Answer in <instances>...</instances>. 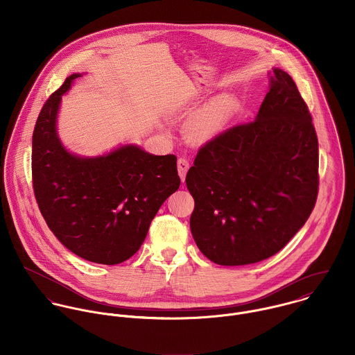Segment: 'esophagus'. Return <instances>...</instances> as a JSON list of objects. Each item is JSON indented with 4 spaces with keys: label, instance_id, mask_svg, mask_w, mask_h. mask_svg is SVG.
Listing matches in <instances>:
<instances>
[{
    "label": "esophagus",
    "instance_id": "obj_1",
    "mask_svg": "<svg viewBox=\"0 0 355 355\" xmlns=\"http://www.w3.org/2000/svg\"><path fill=\"white\" fill-rule=\"evenodd\" d=\"M189 168H190L189 161H187L186 158L180 157V158L178 159V171H179V176H180L182 182H184V180H186V175H187Z\"/></svg>",
    "mask_w": 355,
    "mask_h": 355
}]
</instances>
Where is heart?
Instances as JSON below:
<instances>
[{
	"instance_id": "obj_1",
	"label": "heart",
	"mask_w": 355,
	"mask_h": 355,
	"mask_svg": "<svg viewBox=\"0 0 355 355\" xmlns=\"http://www.w3.org/2000/svg\"><path fill=\"white\" fill-rule=\"evenodd\" d=\"M234 107L235 103L230 98H220L207 105L190 125L191 138L197 142L210 139L232 114Z\"/></svg>"
}]
</instances>
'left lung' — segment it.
<instances>
[{
  "instance_id": "obj_1",
  "label": "left lung",
  "mask_w": 355,
  "mask_h": 355,
  "mask_svg": "<svg viewBox=\"0 0 355 355\" xmlns=\"http://www.w3.org/2000/svg\"><path fill=\"white\" fill-rule=\"evenodd\" d=\"M253 121L236 124L197 153L186 184L193 238L218 265L279 253L304 227L318 194V141L293 78L273 69Z\"/></svg>"
}]
</instances>
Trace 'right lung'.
<instances>
[{
    "label": "right lung",
    "mask_w": 355,
    "mask_h": 355,
    "mask_svg": "<svg viewBox=\"0 0 355 355\" xmlns=\"http://www.w3.org/2000/svg\"><path fill=\"white\" fill-rule=\"evenodd\" d=\"M65 79L42 106L33 134V189L55 238L72 253L103 265L139 250L159 206L180 186L176 155L124 146L105 157L67 152L55 132Z\"/></svg>",
    "instance_id": "right-lung-1"
}]
</instances>
